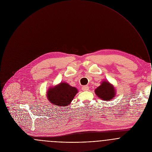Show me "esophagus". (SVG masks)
<instances>
[{
  "mask_svg": "<svg viewBox=\"0 0 152 152\" xmlns=\"http://www.w3.org/2000/svg\"><path fill=\"white\" fill-rule=\"evenodd\" d=\"M82 90L83 91H88L89 90V87L88 86H84L82 87Z\"/></svg>",
  "mask_w": 152,
  "mask_h": 152,
  "instance_id": "esophagus-1",
  "label": "esophagus"
}]
</instances>
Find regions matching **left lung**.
<instances>
[{"label":"left lung","instance_id":"left-lung-1","mask_svg":"<svg viewBox=\"0 0 152 152\" xmlns=\"http://www.w3.org/2000/svg\"><path fill=\"white\" fill-rule=\"evenodd\" d=\"M96 95L102 100L111 101L115 96V90L108 82L104 81L95 90Z\"/></svg>","mask_w":152,"mask_h":152}]
</instances>
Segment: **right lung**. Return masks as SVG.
<instances>
[{
  "instance_id": "1",
  "label": "right lung",
  "mask_w": 152,
  "mask_h": 152,
  "mask_svg": "<svg viewBox=\"0 0 152 152\" xmlns=\"http://www.w3.org/2000/svg\"><path fill=\"white\" fill-rule=\"evenodd\" d=\"M77 93L76 88L66 83H61L59 85L48 90L47 97L52 104L60 107H65L70 104Z\"/></svg>"
}]
</instances>
